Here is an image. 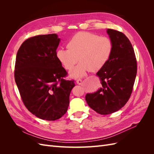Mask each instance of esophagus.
Wrapping results in <instances>:
<instances>
[{"label":"esophagus","instance_id":"1","mask_svg":"<svg viewBox=\"0 0 154 154\" xmlns=\"http://www.w3.org/2000/svg\"><path fill=\"white\" fill-rule=\"evenodd\" d=\"M76 83H77V84H78V85H82V81L81 79H78V80H76Z\"/></svg>","mask_w":154,"mask_h":154}]
</instances>
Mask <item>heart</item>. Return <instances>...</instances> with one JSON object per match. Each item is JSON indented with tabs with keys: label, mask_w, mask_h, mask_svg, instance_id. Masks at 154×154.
<instances>
[{
	"label": "heart",
	"mask_w": 154,
	"mask_h": 154,
	"mask_svg": "<svg viewBox=\"0 0 154 154\" xmlns=\"http://www.w3.org/2000/svg\"><path fill=\"white\" fill-rule=\"evenodd\" d=\"M67 46L68 49H58L56 57L68 71L74 67L78 60L81 61L70 72V76L74 78L85 76L88 71H99L108 62L113 49L112 42L108 37L86 31L74 35Z\"/></svg>",
	"instance_id": "1"
}]
</instances>
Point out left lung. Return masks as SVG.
Returning a JSON list of instances; mask_svg holds the SVG:
<instances>
[{
	"mask_svg": "<svg viewBox=\"0 0 154 154\" xmlns=\"http://www.w3.org/2000/svg\"><path fill=\"white\" fill-rule=\"evenodd\" d=\"M106 32L113 49L108 62L96 74L102 86L85 96L88 105L102 115L115 112L127 103L137 74L136 55L128 38L114 29Z\"/></svg>",
	"mask_w": 154,
	"mask_h": 154,
	"instance_id": "left-lung-1",
	"label": "left lung"
}]
</instances>
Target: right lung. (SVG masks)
Returning <instances> with one entry per match:
<instances>
[{"label":"right lung","instance_id":"right-lung-1","mask_svg":"<svg viewBox=\"0 0 154 154\" xmlns=\"http://www.w3.org/2000/svg\"><path fill=\"white\" fill-rule=\"evenodd\" d=\"M60 39L57 34L27 39L18 49L15 80L23 103L40 119L54 121L67 111L74 80L56 57Z\"/></svg>","mask_w":154,"mask_h":154}]
</instances>
